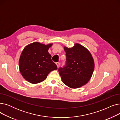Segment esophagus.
<instances>
[{
    "label": "esophagus",
    "instance_id": "1",
    "mask_svg": "<svg viewBox=\"0 0 120 120\" xmlns=\"http://www.w3.org/2000/svg\"><path fill=\"white\" fill-rule=\"evenodd\" d=\"M56 64L57 66V68H58L59 67V66H60V63L59 62H57L56 63Z\"/></svg>",
    "mask_w": 120,
    "mask_h": 120
}]
</instances>
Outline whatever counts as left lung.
<instances>
[{
  "instance_id": "left-lung-1",
  "label": "left lung",
  "mask_w": 120,
  "mask_h": 120,
  "mask_svg": "<svg viewBox=\"0 0 120 120\" xmlns=\"http://www.w3.org/2000/svg\"><path fill=\"white\" fill-rule=\"evenodd\" d=\"M64 50L66 65L58 69L63 82L72 89L86 85L91 78L94 69V62L91 53L78 43L71 48L64 47Z\"/></svg>"
}]
</instances>
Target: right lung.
<instances>
[{
	"label": "right lung",
	"instance_id": "add662e5",
	"mask_svg": "<svg viewBox=\"0 0 120 120\" xmlns=\"http://www.w3.org/2000/svg\"><path fill=\"white\" fill-rule=\"evenodd\" d=\"M52 44L47 45L34 42L25 47L19 60V67L24 78L32 84L45 80L49 73L57 69L48 52Z\"/></svg>",
	"mask_w": 120,
	"mask_h": 120
}]
</instances>
